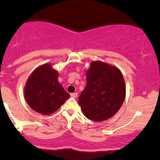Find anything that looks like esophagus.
<instances>
[{
	"label": "esophagus",
	"mask_w": 160,
	"mask_h": 160,
	"mask_svg": "<svg viewBox=\"0 0 160 160\" xmlns=\"http://www.w3.org/2000/svg\"><path fill=\"white\" fill-rule=\"evenodd\" d=\"M77 93H70V96L71 97H72V98H77Z\"/></svg>",
	"instance_id": "obj_1"
}]
</instances>
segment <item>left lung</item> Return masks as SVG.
<instances>
[{"instance_id":"left-lung-1","label":"left lung","mask_w":160,"mask_h":160,"mask_svg":"<svg viewBox=\"0 0 160 160\" xmlns=\"http://www.w3.org/2000/svg\"><path fill=\"white\" fill-rule=\"evenodd\" d=\"M125 98L121 71L100 61L92 62L87 72V86L78 98L84 115L94 122L108 120L118 111Z\"/></svg>"}]
</instances>
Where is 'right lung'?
Masks as SVG:
<instances>
[{
  "mask_svg": "<svg viewBox=\"0 0 160 160\" xmlns=\"http://www.w3.org/2000/svg\"><path fill=\"white\" fill-rule=\"evenodd\" d=\"M25 98L32 110L48 115L58 110L70 98V94L58 81L57 71L52 70L49 64H44L28 78Z\"/></svg>",
  "mask_w": 160,
  "mask_h": 160,
  "instance_id": "right-lung-1",
  "label": "right lung"
}]
</instances>
